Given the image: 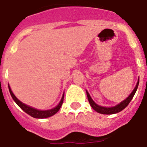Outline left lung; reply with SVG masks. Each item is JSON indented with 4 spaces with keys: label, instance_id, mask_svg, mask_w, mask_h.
Here are the masks:
<instances>
[{
    "label": "left lung",
    "instance_id": "left-lung-1",
    "mask_svg": "<svg viewBox=\"0 0 147 147\" xmlns=\"http://www.w3.org/2000/svg\"><path fill=\"white\" fill-rule=\"evenodd\" d=\"M138 85H139V78H138V81L137 82V84H136L135 88H134V90H132V92L130 94V95L127 96V98L125 99L123 101H121V102H119V104L115 105L114 107H102V106H100V105L96 104V102L93 100V99L91 98V96L89 94V93L88 92V90H86V93H87V96H88V101H89V103H90V107L94 109V110L96 111V113H101V114H105V115H111V114H115V113H118L119 112H121V110H123L125 107H127V105L129 104V102H131V100H132V98L134 96L136 91L138 90Z\"/></svg>",
    "mask_w": 147,
    "mask_h": 147
}]
</instances>
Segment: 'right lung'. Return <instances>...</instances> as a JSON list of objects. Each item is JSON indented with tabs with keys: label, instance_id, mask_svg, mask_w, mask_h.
<instances>
[{
	"label": "right lung",
	"instance_id": "1",
	"mask_svg": "<svg viewBox=\"0 0 147 147\" xmlns=\"http://www.w3.org/2000/svg\"><path fill=\"white\" fill-rule=\"evenodd\" d=\"M8 88H9V93H10V95H11L12 98L15 101V102L16 104L22 109V110L26 113L27 114H28L29 115H31L33 118H35V119H46V118H48V117H51L52 115H55L56 113L59 110V109L61 107L62 104L63 102V98H64V93L63 94V96H62V98L59 101V102L57 104V106H56L53 108L51 109H47V110H40V109H35L34 107H32L28 105L25 104L24 102H21V101L19 100V99L16 97V96L14 95V94L12 91L11 88L9 87V85L8 84Z\"/></svg>",
	"mask_w": 147,
	"mask_h": 147
}]
</instances>
